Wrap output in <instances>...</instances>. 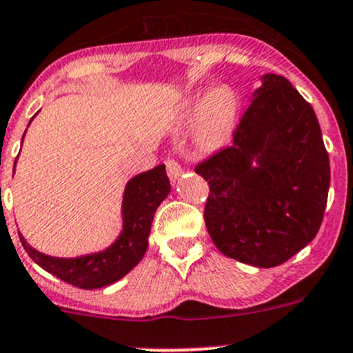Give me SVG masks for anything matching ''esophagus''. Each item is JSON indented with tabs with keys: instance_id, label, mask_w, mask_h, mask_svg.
<instances>
[{
	"instance_id": "34e87169",
	"label": "esophagus",
	"mask_w": 353,
	"mask_h": 353,
	"mask_svg": "<svg viewBox=\"0 0 353 353\" xmlns=\"http://www.w3.org/2000/svg\"><path fill=\"white\" fill-rule=\"evenodd\" d=\"M165 167H167V174H169L170 179H177V177L181 176V172H183V167H181V163L177 162L176 159H167L165 160Z\"/></svg>"
}]
</instances>
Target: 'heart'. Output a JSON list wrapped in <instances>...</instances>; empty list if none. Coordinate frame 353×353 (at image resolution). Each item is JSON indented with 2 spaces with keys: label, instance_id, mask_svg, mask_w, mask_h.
<instances>
[{
  "label": "heart",
  "instance_id": "b5f03b06",
  "mask_svg": "<svg viewBox=\"0 0 353 353\" xmlns=\"http://www.w3.org/2000/svg\"><path fill=\"white\" fill-rule=\"evenodd\" d=\"M199 123L196 131V143L203 150H213L225 140L229 128L236 112V95L229 88H220L213 92L208 101L201 105ZM199 110L198 102H193L188 109L190 114Z\"/></svg>",
  "mask_w": 353,
  "mask_h": 353
}]
</instances>
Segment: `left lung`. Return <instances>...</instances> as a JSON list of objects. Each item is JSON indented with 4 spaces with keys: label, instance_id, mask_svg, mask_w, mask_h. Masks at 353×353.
I'll return each mask as SVG.
<instances>
[{
    "label": "left lung",
    "instance_id": "8db88e82",
    "mask_svg": "<svg viewBox=\"0 0 353 353\" xmlns=\"http://www.w3.org/2000/svg\"><path fill=\"white\" fill-rule=\"evenodd\" d=\"M232 138V145L194 165L210 186L206 229L229 258L273 268L305 248L321 227L330 190L321 128L287 78L265 74ZM254 156L260 167L252 170Z\"/></svg>",
    "mask_w": 353,
    "mask_h": 353
}]
</instances>
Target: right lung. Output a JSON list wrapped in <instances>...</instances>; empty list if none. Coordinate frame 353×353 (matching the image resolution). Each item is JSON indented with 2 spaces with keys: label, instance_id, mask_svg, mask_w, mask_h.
I'll return each instance as SVG.
<instances>
[{
  "label": "right lung",
  "instance_id": "obj_1",
  "mask_svg": "<svg viewBox=\"0 0 353 353\" xmlns=\"http://www.w3.org/2000/svg\"><path fill=\"white\" fill-rule=\"evenodd\" d=\"M170 191L165 165H157L128 183L123 199V232L105 251L81 258H52L20 243L41 268L78 288H101L123 279L143 258L155 210Z\"/></svg>",
  "mask_w": 353,
  "mask_h": 353
}]
</instances>
